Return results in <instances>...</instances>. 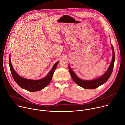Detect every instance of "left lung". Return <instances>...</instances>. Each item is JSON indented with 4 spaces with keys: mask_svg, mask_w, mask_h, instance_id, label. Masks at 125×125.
Wrapping results in <instances>:
<instances>
[{
    "mask_svg": "<svg viewBox=\"0 0 125 125\" xmlns=\"http://www.w3.org/2000/svg\"><path fill=\"white\" fill-rule=\"evenodd\" d=\"M111 48H112V50H113V55L112 61H111L110 66L106 73H105L101 77L98 78L97 79H95L94 80H91V81H86V80H81L76 75L70 67L69 65H68V68H69V71L70 75L72 78L73 79V80L77 85H78L79 86L84 89H94L100 86L101 85L104 83L109 79V78L110 77L111 73H112V72L114 68L115 60L114 49L112 44H111Z\"/></svg>",
    "mask_w": 125,
    "mask_h": 125,
    "instance_id": "obj_1",
    "label": "left lung"
}]
</instances>
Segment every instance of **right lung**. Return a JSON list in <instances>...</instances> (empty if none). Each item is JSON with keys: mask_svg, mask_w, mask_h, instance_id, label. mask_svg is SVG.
I'll use <instances>...</instances> for the list:
<instances>
[{"mask_svg": "<svg viewBox=\"0 0 125 125\" xmlns=\"http://www.w3.org/2000/svg\"><path fill=\"white\" fill-rule=\"evenodd\" d=\"M9 65L11 73L16 83L21 88L30 92H36L40 91L47 87L51 81L55 70L56 69L59 62L56 63L54 66L44 78L39 80H32L26 79L19 76L15 71L11 63L10 56H9Z\"/></svg>", "mask_w": 125, "mask_h": 125, "instance_id": "1", "label": "right lung"}]
</instances>
